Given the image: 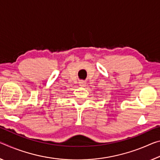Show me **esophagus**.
<instances>
[{
	"mask_svg": "<svg viewBox=\"0 0 160 160\" xmlns=\"http://www.w3.org/2000/svg\"><path fill=\"white\" fill-rule=\"evenodd\" d=\"M79 85L80 87H85L86 86V82L84 80H82V81H80L79 82Z\"/></svg>",
	"mask_w": 160,
	"mask_h": 160,
	"instance_id": "34e87169",
	"label": "esophagus"
}]
</instances>
